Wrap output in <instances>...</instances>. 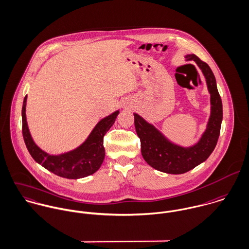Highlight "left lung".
<instances>
[{
  "mask_svg": "<svg viewBox=\"0 0 249 249\" xmlns=\"http://www.w3.org/2000/svg\"><path fill=\"white\" fill-rule=\"evenodd\" d=\"M185 58L186 61L194 60L197 64L210 93L211 113L206 130L198 142L189 147L177 144L142 116L134 113L135 127L141 139L143 159L153 168L167 174L186 173L205 161L216 145L222 122V102L212 69L194 53L185 55Z\"/></svg>",
  "mask_w": 249,
  "mask_h": 249,
  "instance_id": "1",
  "label": "left lung"
}]
</instances>
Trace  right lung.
Segmentation results:
<instances>
[{
  "label": "right lung",
  "instance_id": "add662e5",
  "mask_svg": "<svg viewBox=\"0 0 249 249\" xmlns=\"http://www.w3.org/2000/svg\"><path fill=\"white\" fill-rule=\"evenodd\" d=\"M27 96L22 107V132L26 146L33 159L53 174L67 178L80 179L95 173L105 159L103 140L113 125L119 109L102 118L90 132L87 140L75 149L58 155H51L36 145L30 133L26 117Z\"/></svg>",
  "mask_w": 249,
  "mask_h": 249
}]
</instances>
